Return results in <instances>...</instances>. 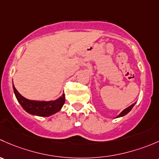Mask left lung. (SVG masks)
Returning a JSON list of instances; mask_svg holds the SVG:
<instances>
[{
  "mask_svg": "<svg viewBox=\"0 0 159 159\" xmlns=\"http://www.w3.org/2000/svg\"><path fill=\"white\" fill-rule=\"evenodd\" d=\"M135 103L132 104V105H131V106H129V107H127V108H126V109H124V110L122 111V112H121V113L119 114V115L117 116V118H119V117H122V116H124L126 115V114H128L129 112H130L131 110H132V108H133V106H135Z\"/></svg>",
  "mask_w": 159,
  "mask_h": 159,
  "instance_id": "obj_1",
  "label": "left lung"
}]
</instances>
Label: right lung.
Instances as JSON below:
<instances>
[{"mask_svg":"<svg viewBox=\"0 0 159 159\" xmlns=\"http://www.w3.org/2000/svg\"><path fill=\"white\" fill-rule=\"evenodd\" d=\"M14 94L20 104L21 105L23 109L28 113L34 116H43L47 117L57 113L61 109L65 102V95L63 94L62 96L58 98L56 100L50 101H37L30 100L24 96H21L16 89L13 84Z\"/></svg>","mask_w":159,"mask_h":159,"instance_id":"right-lung-1","label":"right lung"}]
</instances>
